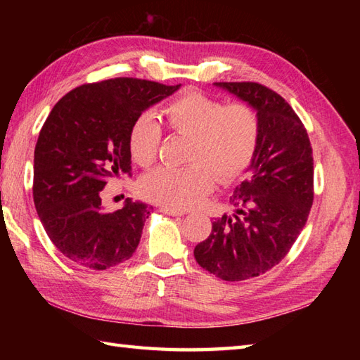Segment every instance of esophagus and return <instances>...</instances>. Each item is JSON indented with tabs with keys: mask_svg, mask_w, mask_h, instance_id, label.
Returning <instances> with one entry per match:
<instances>
[{
	"mask_svg": "<svg viewBox=\"0 0 360 360\" xmlns=\"http://www.w3.org/2000/svg\"><path fill=\"white\" fill-rule=\"evenodd\" d=\"M160 212L165 213V215H172V217H181V215H184V212H182V210L170 209V207H162V209H160Z\"/></svg>",
	"mask_w": 360,
	"mask_h": 360,
	"instance_id": "34e87169",
	"label": "esophagus"
}]
</instances>
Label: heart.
<instances>
[{"label":"heart","mask_w":360,"mask_h":360,"mask_svg":"<svg viewBox=\"0 0 360 360\" xmlns=\"http://www.w3.org/2000/svg\"><path fill=\"white\" fill-rule=\"evenodd\" d=\"M170 131L190 137L187 162L182 168L159 167L141 181L147 200L170 209L193 207L207 196L215 174L231 182L248 170L259 141V119L246 103L224 105L201 93H186L164 110ZM162 129L150 112L137 117L128 134L129 155L147 168L158 158Z\"/></svg>","instance_id":"obj_1"}]
</instances>
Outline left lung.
Here are the masks:
<instances>
[{
    "mask_svg": "<svg viewBox=\"0 0 360 360\" xmlns=\"http://www.w3.org/2000/svg\"><path fill=\"white\" fill-rule=\"evenodd\" d=\"M215 86L257 111L259 141L249 178L231 196L232 213L215 218L193 254L218 278L241 281L277 266L300 235L314 200V160L307 129L280 94L255 82Z\"/></svg>",
    "mask_w": 360,
    "mask_h": 360,
    "instance_id": "1",
    "label": "left lung"
}]
</instances>
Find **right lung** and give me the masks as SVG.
Here are the masks:
<instances>
[{"mask_svg": "<svg viewBox=\"0 0 360 360\" xmlns=\"http://www.w3.org/2000/svg\"><path fill=\"white\" fill-rule=\"evenodd\" d=\"M179 86L129 77L88 83L49 112L34 153V202L49 240L72 263L105 271L134 254L153 207L127 198L105 212L101 192L131 174L133 122Z\"/></svg>", "mask_w": 360, "mask_h": 360, "instance_id": "obj_1", "label": "right lung"}]
</instances>
